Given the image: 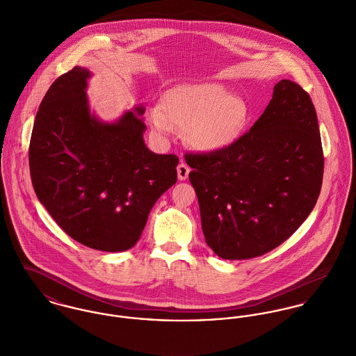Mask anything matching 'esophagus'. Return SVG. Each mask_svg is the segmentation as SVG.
I'll use <instances>...</instances> for the list:
<instances>
[{
  "label": "esophagus",
  "mask_w": 356,
  "mask_h": 356,
  "mask_svg": "<svg viewBox=\"0 0 356 356\" xmlns=\"http://www.w3.org/2000/svg\"><path fill=\"white\" fill-rule=\"evenodd\" d=\"M177 172H178V179L179 181H185L191 172V168L188 167V164L185 163H181L178 167H177Z\"/></svg>",
  "instance_id": "34e87169"
}]
</instances>
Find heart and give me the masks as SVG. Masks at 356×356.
<instances>
[{
    "label": "heart",
    "mask_w": 356,
    "mask_h": 356,
    "mask_svg": "<svg viewBox=\"0 0 356 356\" xmlns=\"http://www.w3.org/2000/svg\"><path fill=\"white\" fill-rule=\"evenodd\" d=\"M151 112V124L167 134L174 124L185 130L188 144L202 152H222L243 136L250 120V106L229 89L215 82L184 83L170 89Z\"/></svg>",
    "instance_id": "1"
}]
</instances>
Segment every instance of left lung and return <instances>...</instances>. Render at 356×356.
Wrapping results in <instances>:
<instances>
[{
  "mask_svg": "<svg viewBox=\"0 0 356 356\" xmlns=\"http://www.w3.org/2000/svg\"><path fill=\"white\" fill-rule=\"evenodd\" d=\"M207 245L222 259L267 254L314 209L323 177L318 118L308 93L282 79L244 136L226 151L188 153Z\"/></svg>",
  "mask_w": 356,
  "mask_h": 356,
  "instance_id": "left-lung-1",
  "label": "left lung"
}]
</instances>
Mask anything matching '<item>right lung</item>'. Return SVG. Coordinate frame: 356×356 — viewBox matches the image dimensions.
Segmentation results:
<instances>
[{
	"label": "right lung",
	"mask_w": 356,
	"mask_h": 356,
	"mask_svg": "<svg viewBox=\"0 0 356 356\" xmlns=\"http://www.w3.org/2000/svg\"><path fill=\"white\" fill-rule=\"evenodd\" d=\"M89 78L76 65L51 83L33 127L30 174L38 200L71 238L122 252L140 240L153 205L177 182L179 160L147 148L143 105L115 122L92 113Z\"/></svg>",
	"instance_id": "add662e5"
}]
</instances>
